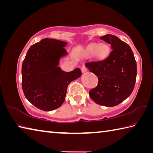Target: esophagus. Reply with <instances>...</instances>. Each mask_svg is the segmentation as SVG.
<instances>
[{"instance_id":"esophagus-1","label":"esophagus","mask_w":153,"mask_h":153,"mask_svg":"<svg viewBox=\"0 0 153 153\" xmlns=\"http://www.w3.org/2000/svg\"><path fill=\"white\" fill-rule=\"evenodd\" d=\"M82 73H85V72H87V71H88V69H87V68H86L85 66H83V67L82 68Z\"/></svg>"}]
</instances>
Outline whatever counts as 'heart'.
<instances>
[{"mask_svg": "<svg viewBox=\"0 0 153 153\" xmlns=\"http://www.w3.org/2000/svg\"><path fill=\"white\" fill-rule=\"evenodd\" d=\"M109 51V47L105 44L98 45L96 43H93L89 45L85 49V55L88 57L93 55L94 58L96 59H102L108 55Z\"/></svg>", "mask_w": 153, "mask_h": 153, "instance_id": "1", "label": "heart"}]
</instances>
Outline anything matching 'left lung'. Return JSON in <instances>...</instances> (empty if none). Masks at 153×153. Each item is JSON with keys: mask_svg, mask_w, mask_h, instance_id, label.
<instances>
[{"mask_svg": "<svg viewBox=\"0 0 153 153\" xmlns=\"http://www.w3.org/2000/svg\"><path fill=\"white\" fill-rule=\"evenodd\" d=\"M100 39L110 44L112 50L105 59L85 64L98 78V85L89 95L95 103L112 107L132 94L137 78V62L130 47L117 37L108 34Z\"/></svg>", "mask_w": 153, "mask_h": 153, "instance_id": "8db88e82", "label": "left lung"}]
</instances>
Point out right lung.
I'll use <instances>...</instances> for the list:
<instances>
[{"label":"right lung","instance_id":"1","mask_svg":"<svg viewBox=\"0 0 153 153\" xmlns=\"http://www.w3.org/2000/svg\"><path fill=\"white\" fill-rule=\"evenodd\" d=\"M67 42L43 39L29 49L22 65V88L26 98L36 108L51 111L65 101L68 85L82 76L80 69L66 72L59 67L68 55Z\"/></svg>","mask_w":153,"mask_h":153}]
</instances>
